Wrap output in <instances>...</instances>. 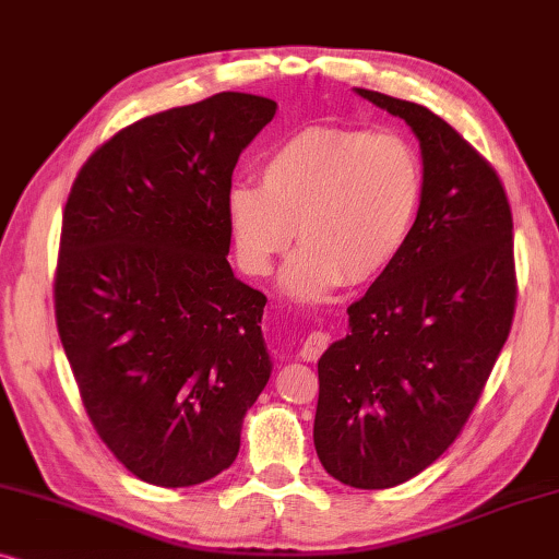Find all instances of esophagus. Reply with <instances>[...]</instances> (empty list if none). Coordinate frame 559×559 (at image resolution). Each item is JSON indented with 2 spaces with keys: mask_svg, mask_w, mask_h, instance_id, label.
Here are the masks:
<instances>
[{
  "mask_svg": "<svg viewBox=\"0 0 559 559\" xmlns=\"http://www.w3.org/2000/svg\"><path fill=\"white\" fill-rule=\"evenodd\" d=\"M326 345H330V334L324 332L307 334V340L301 342V349H299L301 360H317V357L326 349Z\"/></svg>",
  "mask_w": 559,
  "mask_h": 559,
  "instance_id": "obj_1",
  "label": "esophagus"
}]
</instances>
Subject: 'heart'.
<instances>
[{
	"label": "heart",
	"instance_id": "1",
	"mask_svg": "<svg viewBox=\"0 0 559 559\" xmlns=\"http://www.w3.org/2000/svg\"><path fill=\"white\" fill-rule=\"evenodd\" d=\"M419 155L393 132L307 128L260 166V186L233 183L227 222L250 275H267L299 240L281 275L296 301L381 278L404 250L421 206Z\"/></svg>",
	"mask_w": 559,
	"mask_h": 559
}]
</instances>
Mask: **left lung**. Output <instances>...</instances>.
I'll return each mask as SVG.
<instances>
[{"mask_svg": "<svg viewBox=\"0 0 559 559\" xmlns=\"http://www.w3.org/2000/svg\"><path fill=\"white\" fill-rule=\"evenodd\" d=\"M419 140L421 206L389 271L347 309L319 357L314 448L362 490L419 475L455 442L509 337L513 222L496 170L414 102L355 88Z\"/></svg>", "mask_w": 559, "mask_h": 559, "instance_id": "left-lung-1", "label": "left lung"}]
</instances>
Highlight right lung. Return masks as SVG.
I'll return each instance as SVG.
<instances>
[{
    "label": "right lung",
    "mask_w": 559,
    "mask_h": 559,
    "mask_svg": "<svg viewBox=\"0 0 559 559\" xmlns=\"http://www.w3.org/2000/svg\"><path fill=\"white\" fill-rule=\"evenodd\" d=\"M275 102L222 92L119 130L63 212L56 322L94 429L140 480L235 463L271 378L265 296L229 265L227 191Z\"/></svg>",
    "instance_id": "add662e5"
}]
</instances>
